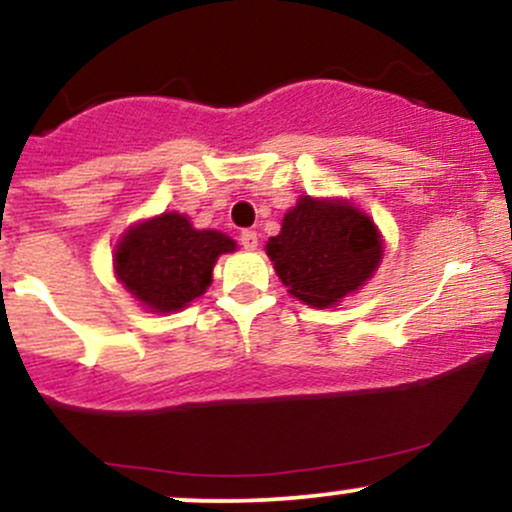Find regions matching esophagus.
I'll return each instance as SVG.
<instances>
[{"instance_id":"obj_1","label":"esophagus","mask_w":512,"mask_h":512,"mask_svg":"<svg viewBox=\"0 0 512 512\" xmlns=\"http://www.w3.org/2000/svg\"><path fill=\"white\" fill-rule=\"evenodd\" d=\"M240 245H243L245 250H255L257 248V233L255 231L240 233Z\"/></svg>"}]
</instances>
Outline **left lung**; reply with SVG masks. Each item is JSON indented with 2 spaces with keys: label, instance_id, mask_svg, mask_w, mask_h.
I'll list each match as a JSON object with an SVG mask.
<instances>
[{
  "label": "left lung",
  "instance_id": "obj_1",
  "mask_svg": "<svg viewBox=\"0 0 512 512\" xmlns=\"http://www.w3.org/2000/svg\"><path fill=\"white\" fill-rule=\"evenodd\" d=\"M267 255L291 296L330 308L361 289L383 260V238L370 216L346 199L301 197L269 238Z\"/></svg>",
  "mask_w": 512,
  "mask_h": 512
}]
</instances>
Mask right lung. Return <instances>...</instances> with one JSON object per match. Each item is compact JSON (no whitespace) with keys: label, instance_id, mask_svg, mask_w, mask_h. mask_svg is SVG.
I'll return each instance as SVG.
<instances>
[{"label":"right lung","instance_id":"right-lung-1","mask_svg":"<svg viewBox=\"0 0 512 512\" xmlns=\"http://www.w3.org/2000/svg\"><path fill=\"white\" fill-rule=\"evenodd\" d=\"M236 250L221 231H197L178 211L132 226L115 245V276L151 313H175L211 284L216 257Z\"/></svg>","mask_w":512,"mask_h":512}]
</instances>
